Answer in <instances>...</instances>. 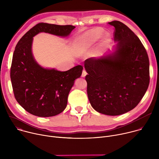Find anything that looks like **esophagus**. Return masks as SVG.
<instances>
[{
	"mask_svg": "<svg viewBox=\"0 0 159 159\" xmlns=\"http://www.w3.org/2000/svg\"><path fill=\"white\" fill-rule=\"evenodd\" d=\"M86 75H87V72H86V71H85V70H84L82 71V77H85L86 76Z\"/></svg>",
	"mask_w": 159,
	"mask_h": 159,
	"instance_id": "esophagus-1",
	"label": "esophagus"
}]
</instances>
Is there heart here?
<instances>
[{
  "label": "heart",
  "instance_id": "obj_1",
  "mask_svg": "<svg viewBox=\"0 0 159 159\" xmlns=\"http://www.w3.org/2000/svg\"><path fill=\"white\" fill-rule=\"evenodd\" d=\"M104 31L95 28L78 36L74 42V48L80 53H85L91 50L99 39L103 36ZM105 39L109 38V34H105Z\"/></svg>",
  "mask_w": 159,
  "mask_h": 159
}]
</instances>
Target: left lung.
I'll return each instance as SVG.
<instances>
[{
  "label": "left lung",
  "instance_id": "left-lung-1",
  "mask_svg": "<svg viewBox=\"0 0 159 159\" xmlns=\"http://www.w3.org/2000/svg\"><path fill=\"white\" fill-rule=\"evenodd\" d=\"M115 28L116 45L101 58L84 61L89 102L98 112L109 116L126 113L138 105L150 82L149 59L143 44L128 26L118 20Z\"/></svg>",
  "mask_w": 159,
  "mask_h": 159
}]
</instances>
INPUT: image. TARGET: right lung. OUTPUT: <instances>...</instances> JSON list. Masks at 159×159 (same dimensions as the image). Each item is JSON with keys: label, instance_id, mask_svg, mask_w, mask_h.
Segmentation results:
<instances>
[{"label": "right lung", "instance_id": "1", "mask_svg": "<svg viewBox=\"0 0 159 159\" xmlns=\"http://www.w3.org/2000/svg\"><path fill=\"white\" fill-rule=\"evenodd\" d=\"M75 28L72 25L41 22L29 30L16 44L11 68L12 89L17 102L30 114L50 117L63 111L70 90L83 70L82 65L65 72L43 67L32 53L33 37L42 32L67 37Z\"/></svg>", "mask_w": 159, "mask_h": 159}]
</instances>
